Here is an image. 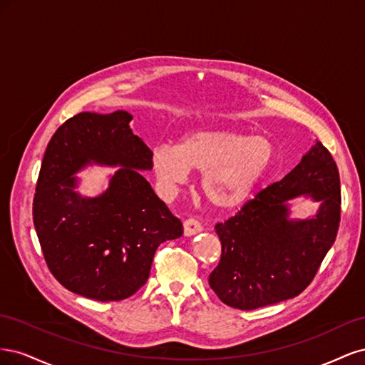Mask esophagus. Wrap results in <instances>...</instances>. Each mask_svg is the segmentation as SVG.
I'll return each instance as SVG.
<instances>
[{"label":"esophagus","mask_w":365,"mask_h":365,"mask_svg":"<svg viewBox=\"0 0 365 365\" xmlns=\"http://www.w3.org/2000/svg\"><path fill=\"white\" fill-rule=\"evenodd\" d=\"M184 236H195L202 231V225L196 219L184 220Z\"/></svg>","instance_id":"esophagus-1"}]
</instances>
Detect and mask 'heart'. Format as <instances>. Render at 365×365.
I'll use <instances>...</instances> for the list:
<instances>
[{"label":"heart","mask_w":365,"mask_h":365,"mask_svg":"<svg viewBox=\"0 0 365 365\" xmlns=\"http://www.w3.org/2000/svg\"><path fill=\"white\" fill-rule=\"evenodd\" d=\"M274 143L264 135L227 128H197L178 145L152 149L150 165L160 190L172 196L189 181L190 170L202 173L201 190L217 210L245 205L274 161Z\"/></svg>","instance_id":"heart-1"}]
</instances>
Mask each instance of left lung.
Wrapping results in <instances>:
<instances>
[{
  "label": "left lung",
  "mask_w": 365,
  "mask_h": 365,
  "mask_svg": "<svg viewBox=\"0 0 365 365\" xmlns=\"http://www.w3.org/2000/svg\"><path fill=\"white\" fill-rule=\"evenodd\" d=\"M319 204L306 220L290 217L289 201ZM341 215L339 173L319 141L279 182L259 192L224 224H216L222 254L208 283L227 306L252 309L303 292L334 245Z\"/></svg>",
  "instance_id": "8db88e82"
}]
</instances>
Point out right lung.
I'll return each instance as SVG.
<instances>
[{"label": "right lung", "mask_w": 365, "mask_h": 365, "mask_svg": "<svg viewBox=\"0 0 365 365\" xmlns=\"http://www.w3.org/2000/svg\"><path fill=\"white\" fill-rule=\"evenodd\" d=\"M126 111L81 113L65 121L43 153L33 200V224L47 267L68 291L118 302L149 279L153 254L182 236V224L140 170L152 150L137 137ZM119 169L108 189L82 197L75 173L86 165Z\"/></svg>", "instance_id": "right-lung-1"}]
</instances>
